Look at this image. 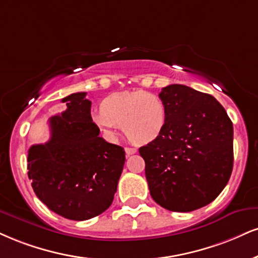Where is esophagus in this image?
I'll return each mask as SVG.
<instances>
[{
    "instance_id": "esophagus-1",
    "label": "esophagus",
    "mask_w": 258,
    "mask_h": 258,
    "mask_svg": "<svg viewBox=\"0 0 258 258\" xmlns=\"http://www.w3.org/2000/svg\"><path fill=\"white\" fill-rule=\"evenodd\" d=\"M125 153H126L127 156H130V155H133V154L137 153V149H135V148H125Z\"/></svg>"
}]
</instances>
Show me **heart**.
I'll return each mask as SVG.
<instances>
[{
	"mask_svg": "<svg viewBox=\"0 0 258 258\" xmlns=\"http://www.w3.org/2000/svg\"><path fill=\"white\" fill-rule=\"evenodd\" d=\"M92 122L105 138L113 139L122 126L126 137L135 144H148L162 135L168 120L163 99L147 91L115 92L105 97L101 111L91 116Z\"/></svg>",
	"mask_w": 258,
	"mask_h": 258,
	"instance_id": "1",
	"label": "heart"
}]
</instances>
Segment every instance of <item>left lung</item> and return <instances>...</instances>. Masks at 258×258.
<instances>
[{
  "label": "left lung",
  "mask_w": 258,
  "mask_h": 258,
  "mask_svg": "<svg viewBox=\"0 0 258 258\" xmlns=\"http://www.w3.org/2000/svg\"><path fill=\"white\" fill-rule=\"evenodd\" d=\"M160 97L168 120L162 135L139 149L153 200L170 212L212 203L233 168V125L212 95L173 84Z\"/></svg>",
  "instance_id": "obj_1"
}]
</instances>
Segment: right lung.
I'll use <instances>...</instances> for the list:
<instances>
[{
	"instance_id": "1",
	"label": "right lung",
	"mask_w": 258,
	"mask_h": 258,
	"mask_svg": "<svg viewBox=\"0 0 258 258\" xmlns=\"http://www.w3.org/2000/svg\"><path fill=\"white\" fill-rule=\"evenodd\" d=\"M86 92L62 98L66 110L49 119L50 139L29 149L27 174L36 196L60 216L84 221L113 203L125 150L99 137Z\"/></svg>"
}]
</instances>
